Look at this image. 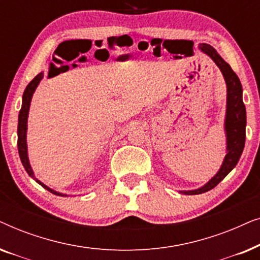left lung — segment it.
<instances>
[{"label": "left lung", "mask_w": 260, "mask_h": 260, "mask_svg": "<svg viewBox=\"0 0 260 260\" xmlns=\"http://www.w3.org/2000/svg\"><path fill=\"white\" fill-rule=\"evenodd\" d=\"M200 49L212 58L216 63L227 84V109H226V122L225 130L227 136V154L223 159L221 168L211 181H208L204 187L194 190H186L181 193L187 195L202 194L211 190L219 182L225 179L231 170L237 166L245 145V127H246V109L243 102V88L239 78L231 66L223 60L219 53L211 45L201 44Z\"/></svg>", "instance_id": "obj_1"}]
</instances>
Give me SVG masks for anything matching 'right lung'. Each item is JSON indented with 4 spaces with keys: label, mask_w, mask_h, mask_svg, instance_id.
Returning a JSON list of instances; mask_svg holds the SVG:
<instances>
[{
    "label": "right lung",
    "mask_w": 260,
    "mask_h": 260,
    "mask_svg": "<svg viewBox=\"0 0 260 260\" xmlns=\"http://www.w3.org/2000/svg\"><path fill=\"white\" fill-rule=\"evenodd\" d=\"M42 78H44V73H42V72L39 73L38 76L35 77L34 79L27 85L26 90H24V92H23L22 106H21V110H20V113H19V125H17V149H19V155H20L21 162H22V165L24 167V169H26V172L28 173V175H29L30 177H33V179L37 181V182L40 184V186L44 187L45 189H47L48 191H51V193L55 194V195H62V197H66V195H63L61 193H58V191L51 189V188H48L47 186H46V184L42 183L41 181H39L37 177L34 176V173H33V170H31V167L29 165V159H28L27 141H26L28 112H29L31 97H33L35 88L38 87V85H39V83H40V80L42 79Z\"/></svg>",
    "instance_id": "right-lung-1"
}]
</instances>
